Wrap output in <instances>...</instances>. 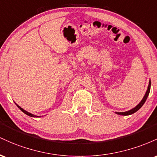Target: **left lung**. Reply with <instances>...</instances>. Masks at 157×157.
<instances>
[{
  "label": "left lung",
  "instance_id": "obj_1",
  "mask_svg": "<svg viewBox=\"0 0 157 157\" xmlns=\"http://www.w3.org/2000/svg\"><path fill=\"white\" fill-rule=\"evenodd\" d=\"M150 90H151V81L149 82V85H148V87H147V92H146L145 96H144L143 98H142V100L141 101V102L140 104H139L138 105H137L136 107H135L134 108L131 109V110H128V111H126V112H117L116 113H117L118 115H122V116H128V115H131V114H133L135 112H136L137 110H139L141 107H142V105L145 104V102L146 101V99H147V96H148L149 95V93H150Z\"/></svg>",
  "mask_w": 157,
  "mask_h": 157
}]
</instances>
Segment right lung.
I'll return each mask as SVG.
<instances>
[{"label":"right lung","mask_w":157,"mask_h":157,"mask_svg":"<svg viewBox=\"0 0 157 157\" xmlns=\"http://www.w3.org/2000/svg\"><path fill=\"white\" fill-rule=\"evenodd\" d=\"M16 105H17V107H18V108H19V109H20V110H21V111H22V112H24V113H25V114H26V115L29 116V117H37V116H35V115H33V114H32V113H29V112L26 111V110H24V109H23V108H21V107L20 106H18V105H17V104H16Z\"/></svg>","instance_id":"obj_1"}]
</instances>
